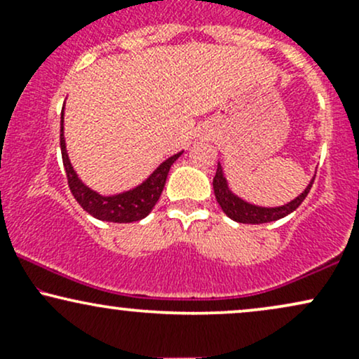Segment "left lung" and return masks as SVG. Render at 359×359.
<instances>
[{
    "mask_svg": "<svg viewBox=\"0 0 359 359\" xmlns=\"http://www.w3.org/2000/svg\"><path fill=\"white\" fill-rule=\"evenodd\" d=\"M312 184H314V177H312L307 187L304 189V192H300L295 199L290 201V203L277 205V208H265V205L251 204L248 201L241 199L240 196H236V194L229 189L228 179H226L221 162H217L216 175H214L212 179L214 196H216V201L217 204L221 205L222 212H224L229 219L243 222V224H263V222L278 221L282 219V217L288 216V214L294 212L295 209L302 204V201L306 199L309 191H311Z\"/></svg>",
    "mask_w": 359,
    "mask_h": 359,
    "instance_id": "left-lung-1",
    "label": "left lung"
}]
</instances>
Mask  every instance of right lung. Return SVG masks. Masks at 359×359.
<instances>
[{"instance_id":"obj_1","label":"right lung","mask_w":359,"mask_h":359,"mask_svg":"<svg viewBox=\"0 0 359 359\" xmlns=\"http://www.w3.org/2000/svg\"><path fill=\"white\" fill-rule=\"evenodd\" d=\"M60 151L72 196L76 197V201L86 212H89L96 219L108 222H135L147 217L155 208L156 201L160 199L172 163L184 154V151H179V154L168 156L165 162L160 163L137 187L125 192L111 194V196H102L82 182L77 172L74 170L64 138V109L60 114Z\"/></svg>"}]
</instances>
